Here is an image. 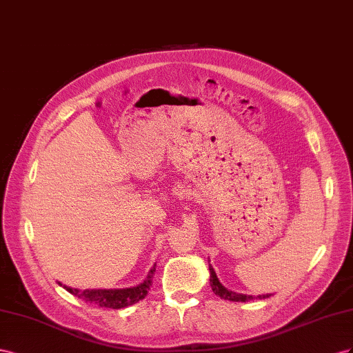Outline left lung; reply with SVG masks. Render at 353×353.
Here are the masks:
<instances>
[{"instance_id": "1", "label": "left lung", "mask_w": 353, "mask_h": 353, "mask_svg": "<svg viewBox=\"0 0 353 353\" xmlns=\"http://www.w3.org/2000/svg\"><path fill=\"white\" fill-rule=\"evenodd\" d=\"M210 284H211V288H213V291H214V294L219 296L220 299H225L229 301H248V300L254 299L253 296L239 294V293H235V291H230L226 287L221 285V283L219 281L214 269L211 268V265H210ZM269 296H272V294H261V296H257L256 299H268Z\"/></svg>"}]
</instances>
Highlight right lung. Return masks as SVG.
Returning a JSON list of instances; mask_svg holds the SVG:
<instances>
[{"instance_id": "1", "label": "right lung", "mask_w": 353, "mask_h": 353, "mask_svg": "<svg viewBox=\"0 0 353 353\" xmlns=\"http://www.w3.org/2000/svg\"><path fill=\"white\" fill-rule=\"evenodd\" d=\"M155 268L150 269L146 279L142 284L130 288H117V290H78V288H70L63 285L70 294L77 296L81 299L85 303H93L100 307H110V309H121L132 306L137 301L143 300L148 294L149 287L152 285V278H154ZM60 284V283H59ZM62 285V284H60Z\"/></svg>"}]
</instances>
